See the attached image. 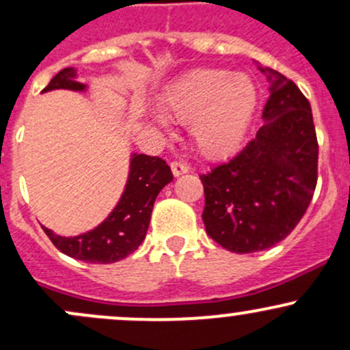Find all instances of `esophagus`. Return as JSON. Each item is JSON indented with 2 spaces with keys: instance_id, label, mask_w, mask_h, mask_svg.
I'll return each instance as SVG.
<instances>
[{
  "instance_id": "obj_1",
  "label": "esophagus",
  "mask_w": 350,
  "mask_h": 350,
  "mask_svg": "<svg viewBox=\"0 0 350 350\" xmlns=\"http://www.w3.org/2000/svg\"><path fill=\"white\" fill-rule=\"evenodd\" d=\"M171 169H172V174H174L176 178H178V176H181V174H186V172L189 171V167H187L186 164L179 163V161H174V163H171Z\"/></svg>"
}]
</instances>
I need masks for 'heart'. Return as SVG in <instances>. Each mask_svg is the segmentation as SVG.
I'll return each mask as SVG.
<instances>
[{"mask_svg": "<svg viewBox=\"0 0 350 350\" xmlns=\"http://www.w3.org/2000/svg\"><path fill=\"white\" fill-rule=\"evenodd\" d=\"M257 106L256 84L224 69H198L167 94L166 109L178 121H193L196 148L207 157L231 154L244 139Z\"/></svg>", "mask_w": 350, "mask_h": 350, "instance_id": "heart-1", "label": "heart"}]
</instances>
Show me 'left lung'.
I'll use <instances>...</instances> for the list:
<instances>
[{
    "instance_id": "left-lung-1",
    "label": "left lung",
    "mask_w": 350,
    "mask_h": 350,
    "mask_svg": "<svg viewBox=\"0 0 350 350\" xmlns=\"http://www.w3.org/2000/svg\"><path fill=\"white\" fill-rule=\"evenodd\" d=\"M275 76L262 113L269 122L236 156L199 176L206 232L236 254L264 251L286 239L316 191L312 109L293 79Z\"/></svg>"
}]
</instances>
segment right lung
<instances>
[{
  "instance_id": "obj_1",
  "label": "right lung",
  "mask_w": 350,
  "mask_h": 350,
  "mask_svg": "<svg viewBox=\"0 0 350 350\" xmlns=\"http://www.w3.org/2000/svg\"><path fill=\"white\" fill-rule=\"evenodd\" d=\"M72 68L61 69L43 91H83ZM172 181L171 167L157 156L134 154L126 189L118 206L93 231L76 237H61L44 228L46 236L63 254L93 264H111L133 254L143 243L149 228L152 206L166 184Z\"/></svg>"
}]
</instances>
